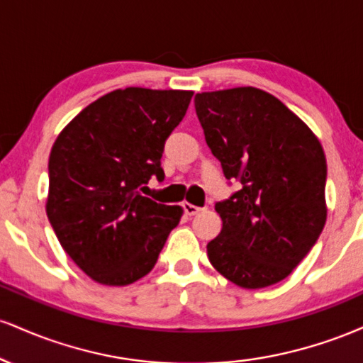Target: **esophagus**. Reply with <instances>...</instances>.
<instances>
[{
  "mask_svg": "<svg viewBox=\"0 0 363 363\" xmlns=\"http://www.w3.org/2000/svg\"><path fill=\"white\" fill-rule=\"evenodd\" d=\"M182 208H184V213L187 216H194V215H198L199 211H201V208L191 205V203H184V205H182Z\"/></svg>",
  "mask_w": 363,
  "mask_h": 363,
  "instance_id": "34e87169",
  "label": "esophagus"
}]
</instances>
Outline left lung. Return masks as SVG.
Returning a JSON list of instances; mask_svg holds the SVG:
<instances>
[{"label":"left lung","mask_w":363,"mask_h":363,"mask_svg":"<svg viewBox=\"0 0 363 363\" xmlns=\"http://www.w3.org/2000/svg\"><path fill=\"white\" fill-rule=\"evenodd\" d=\"M208 148L239 191L215 205L223 227L208 259L244 289L285 280L326 223V157L285 104L254 86L194 97Z\"/></svg>","instance_id":"left-lung-1"}]
</instances>
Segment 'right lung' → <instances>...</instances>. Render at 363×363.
Wrapping results in <instances>:
<instances>
[{
    "mask_svg": "<svg viewBox=\"0 0 363 363\" xmlns=\"http://www.w3.org/2000/svg\"><path fill=\"white\" fill-rule=\"evenodd\" d=\"M193 91L129 86L86 106L54 141L45 211L66 254L91 280L124 286L152 272L181 206L145 196Z\"/></svg>",
    "mask_w": 363,
    "mask_h": 363,
    "instance_id": "obj_1",
    "label": "right lung"
}]
</instances>
